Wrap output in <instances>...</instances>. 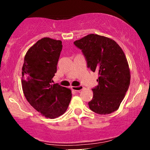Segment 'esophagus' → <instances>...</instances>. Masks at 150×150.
<instances>
[{"label":"esophagus","mask_w":150,"mask_h":150,"mask_svg":"<svg viewBox=\"0 0 150 150\" xmlns=\"http://www.w3.org/2000/svg\"><path fill=\"white\" fill-rule=\"evenodd\" d=\"M71 88L74 91H77V92H80L83 89V86H78V87H71Z\"/></svg>","instance_id":"esophagus-1"}]
</instances>
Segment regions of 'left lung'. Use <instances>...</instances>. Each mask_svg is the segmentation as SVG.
Instances as JSON below:
<instances>
[{
    "instance_id": "left-lung-1",
    "label": "left lung",
    "mask_w": 150,
    "mask_h": 150,
    "mask_svg": "<svg viewBox=\"0 0 150 150\" xmlns=\"http://www.w3.org/2000/svg\"><path fill=\"white\" fill-rule=\"evenodd\" d=\"M82 50L87 67L99 73V82L92 89L89 108L99 114H109L119 108L130 82L127 58L120 46L110 38L90 34L74 42Z\"/></svg>"
}]
</instances>
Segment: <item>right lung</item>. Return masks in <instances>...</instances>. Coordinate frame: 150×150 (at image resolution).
Listing matches in <instances>:
<instances>
[{
    "instance_id": "add662e5",
    "label": "right lung",
    "mask_w": 150,
    "mask_h": 150,
    "mask_svg": "<svg viewBox=\"0 0 150 150\" xmlns=\"http://www.w3.org/2000/svg\"><path fill=\"white\" fill-rule=\"evenodd\" d=\"M62 47L61 40L42 38L26 53L22 66V87L25 98L38 112L51 119L66 111L72 98L70 89L51 84Z\"/></svg>"
}]
</instances>
